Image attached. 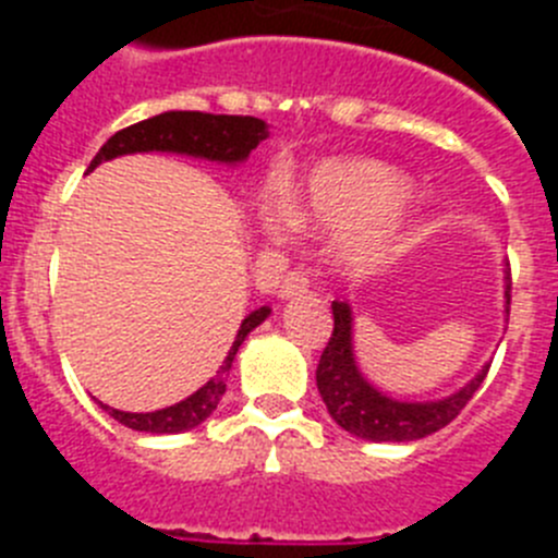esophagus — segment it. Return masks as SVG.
<instances>
[{
	"mask_svg": "<svg viewBox=\"0 0 558 558\" xmlns=\"http://www.w3.org/2000/svg\"><path fill=\"white\" fill-rule=\"evenodd\" d=\"M313 288V274L307 268H293L279 284V295L282 299H293V295H302Z\"/></svg>",
	"mask_w": 558,
	"mask_h": 558,
	"instance_id": "34e87169",
	"label": "esophagus"
}]
</instances>
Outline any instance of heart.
Here are the masks:
<instances>
[{"instance_id": "obj_1", "label": "heart", "mask_w": 558, "mask_h": 558, "mask_svg": "<svg viewBox=\"0 0 558 558\" xmlns=\"http://www.w3.org/2000/svg\"><path fill=\"white\" fill-rule=\"evenodd\" d=\"M405 192L408 181L379 161H329L310 179L307 211L327 229L354 231L347 243V259L354 268H377L405 243L402 220L381 218Z\"/></svg>"}]
</instances>
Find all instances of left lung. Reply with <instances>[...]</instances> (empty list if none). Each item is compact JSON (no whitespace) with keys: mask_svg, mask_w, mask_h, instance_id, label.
Listing matches in <instances>:
<instances>
[{"mask_svg":"<svg viewBox=\"0 0 558 558\" xmlns=\"http://www.w3.org/2000/svg\"><path fill=\"white\" fill-rule=\"evenodd\" d=\"M506 304H511V276L506 284ZM335 327L329 343L324 347L315 383L327 402L329 416L352 436L368 441H413L441 430L466 408L489 366L483 368L470 386L461 388L441 402H397L372 388L354 366L352 354V313L343 302H332Z\"/></svg>","mask_w":558,"mask_h":558,"instance_id":"left-lung-1","label":"left lung"}]
</instances>
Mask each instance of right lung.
<instances>
[{
	"label": "right lung",
	"instance_id": "1",
	"mask_svg": "<svg viewBox=\"0 0 558 558\" xmlns=\"http://www.w3.org/2000/svg\"><path fill=\"white\" fill-rule=\"evenodd\" d=\"M265 136H268V128H265L263 120H256V117H234V113L204 111H167L113 133L111 140H108L106 145L100 147V153L92 159L88 170H95L100 161L125 156V153L147 150L190 153V156H198V159L234 165V161H243ZM268 307H259L251 315H245V322L240 324V332H236L220 372L215 374L204 388H198L192 397L179 402V405L161 408V411L153 413H125L113 411V408L108 405H102V411H108V416L117 418L120 425L142 433H181L198 427L201 422L218 408L220 399H223L226 374H229L231 360H234L240 343H243L245 335H248L251 329L259 327V324L268 318Z\"/></svg>",
	"mask_w": 558,
	"mask_h": 558
}]
</instances>
